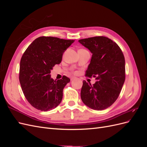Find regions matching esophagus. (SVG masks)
Wrapping results in <instances>:
<instances>
[{
  "label": "esophagus",
  "mask_w": 147,
  "mask_h": 147,
  "mask_svg": "<svg viewBox=\"0 0 147 147\" xmlns=\"http://www.w3.org/2000/svg\"><path fill=\"white\" fill-rule=\"evenodd\" d=\"M74 79H75V77H71V78H70V80H74Z\"/></svg>",
  "instance_id": "34e87169"
}]
</instances>
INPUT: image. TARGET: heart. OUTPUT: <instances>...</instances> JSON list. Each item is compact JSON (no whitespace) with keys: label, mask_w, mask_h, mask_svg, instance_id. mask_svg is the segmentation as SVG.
Returning a JSON list of instances; mask_svg holds the SVG:
<instances>
[{"label":"heart","mask_w":147,"mask_h":147,"mask_svg":"<svg viewBox=\"0 0 147 147\" xmlns=\"http://www.w3.org/2000/svg\"><path fill=\"white\" fill-rule=\"evenodd\" d=\"M72 72H73V73H74V74H75V73H76V71H75V70H72Z\"/></svg>","instance_id":"heart-1"}]
</instances>
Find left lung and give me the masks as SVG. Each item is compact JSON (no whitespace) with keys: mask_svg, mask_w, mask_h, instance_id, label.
Wrapping results in <instances>:
<instances>
[{"mask_svg":"<svg viewBox=\"0 0 147 147\" xmlns=\"http://www.w3.org/2000/svg\"><path fill=\"white\" fill-rule=\"evenodd\" d=\"M78 42L92 53L85 76L96 78L92 84L83 81L81 98L96 110L107 109L116 101L125 80V59L121 48L108 37L97 36Z\"/></svg>","mask_w":147,"mask_h":147,"instance_id":"obj_1","label":"left lung"}]
</instances>
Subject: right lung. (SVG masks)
I'll list each match as a JSON object with an SVG mask.
<instances>
[{
	"label": "right lung",
	"mask_w": 147,
	"mask_h": 147,
	"mask_svg": "<svg viewBox=\"0 0 147 147\" xmlns=\"http://www.w3.org/2000/svg\"><path fill=\"white\" fill-rule=\"evenodd\" d=\"M74 41L40 37L34 40L22 56L20 82L26 99L34 108L47 112L61 103L64 88L70 80L64 75L62 79L54 80L50 73L53 67L60 64L63 53Z\"/></svg>",
	"instance_id": "obj_1"
}]
</instances>
